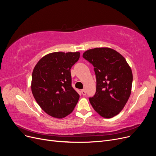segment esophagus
I'll return each instance as SVG.
<instances>
[{"label": "esophagus", "instance_id": "obj_1", "mask_svg": "<svg viewBox=\"0 0 156 156\" xmlns=\"http://www.w3.org/2000/svg\"><path fill=\"white\" fill-rule=\"evenodd\" d=\"M81 93H82V94H83V96H85V95H86V91H85V90L83 89L82 90H81Z\"/></svg>", "mask_w": 156, "mask_h": 156}]
</instances>
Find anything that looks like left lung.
<instances>
[{
    "instance_id": "8db88e82",
    "label": "left lung",
    "mask_w": 156,
    "mask_h": 156,
    "mask_svg": "<svg viewBox=\"0 0 156 156\" xmlns=\"http://www.w3.org/2000/svg\"><path fill=\"white\" fill-rule=\"evenodd\" d=\"M83 57L92 64L96 77V91L89 101L94 109L105 119L117 115L130 96L133 74L126 59L114 49L94 48Z\"/></svg>"
}]
</instances>
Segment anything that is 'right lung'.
Here are the masks:
<instances>
[{
	"label": "right lung",
	"mask_w": 156,
	"mask_h": 156,
	"mask_svg": "<svg viewBox=\"0 0 156 156\" xmlns=\"http://www.w3.org/2000/svg\"><path fill=\"white\" fill-rule=\"evenodd\" d=\"M79 52H55L41 58L33 70L31 89L37 104L47 114L62 119L72 112L79 99L72 86L71 68Z\"/></svg>",
	"instance_id": "right-lung-1"
}]
</instances>
